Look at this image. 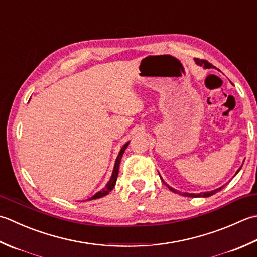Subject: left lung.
Returning <instances> with one entry per match:
<instances>
[{"instance_id":"obj_1","label":"left lung","mask_w":257,"mask_h":257,"mask_svg":"<svg viewBox=\"0 0 257 257\" xmlns=\"http://www.w3.org/2000/svg\"><path fill=\"white\" fill-rule=\"evenodd\" d=\"M195 62L197 63L198 65H203V67L205 68V69H210V68H214L212 64L210 63H208L207 61H205V60H198V59H196L195 60ZM242 168V167H240ZM240 168L237 170V172H236V174H235V176L238 174V172L240 170ZM164 182V180H163ZM166 184V183H165ZM167 185V184H166ZM168 186V185H167ZM224 187V186H222V187H219V188H217V189H214V190H210V192H207V193H200V194H190V193H183V196H187V197H209V196H212V195H214V194H216L217 192H219L220 189H222ZM168 188L172 190V192H174V193H177V194H179V192L178 190H176V189H174L173 187H170V186H168Z\"/></svg>"}]
</instances>
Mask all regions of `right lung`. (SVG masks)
<instances>
[{
	"instance_id": "right-lung-1",
	"label": "right lung",
	"mask_w": 257,
	"mask_h": 257,
	"mask_svg": "<svg viewBox=\"0 0 257 257\" xmlns=\"http://www.w3.org/2000/svg\"><path fill=\"white\" fill-rule=\"evenodd\" d=\"M128 145H129V142H128V143H125V144L122 146V148L120 149V152H119L118 157H117V159H115L114 167H113V170H112V175H111V177H110V179H109V182L107 183V185H105V187H104L103 189L100 190V192H98L97 194H94V195L92 196V197L88 198L87 200H92V199H98V198H101V197H103V196L108 195V194H109L110 192H111V190L113 189L114 185H115V182H117V178H118V173H119V165H120V160H121L122 155H123V153H124L125 148L128 147Z\"/></svg>"
}]
</instances>
